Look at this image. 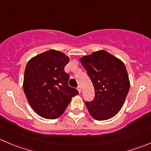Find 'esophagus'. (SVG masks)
Listing matches in <instances>:
<instances>
[{
    "label": "esophagus",
    "mask_w": 151,
    "mask_h": 151,
    "mask_svg": "<svg viewBox=\"0 0 151 151\" xmlns=\"http://www.w3.org/2000/svg\"><path fill=\"white\" fill-rule=\"evenodd\" d=\"M77 91H78V92H79V93H81V91H82V89H81V86H78V87H77Z\"/></svg>",
    "instance_id": "34e87169"
}]
</instances>
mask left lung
I'll use <instances>...</instances> for the list:
<instances>
[{
    "label": "left lung",
    "instance_id": "8db88e82",
    "mask_svg": "<svg viewBox=\"0 0 151 151\" xmlns=\"http://www.w3.org/2000/svg\"><path fill=\"white\" fill-rule=\"evenodd\" d=\"M80 60L95 90L94 99L86 102L89 114L98 121L114 117L122 108L130 88L125 64L105 50L92 52Z\"/></svg>",
    "mask_w": 151,
    "mask_h": 151
}]
</instances>
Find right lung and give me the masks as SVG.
<instances>
[{
  "instance_id": "right-lung-1",
  "label": "right lung",
  "mask_w": 151,
  "mask_h": 151,
  "mask_svg": "<svg viewBox=\"0 0 151 151\" xmlns=\"http://www.w3.org/2000/svg\"><path fill=\"white\" fill-rule=\"evenodd\" d=\"M70 59L60 51L49 50L31 58L26 66L23 87L27 100L39 116L55 119L64 113L71 98L79 93L68 86L64 71Z\"/></svg>"
}]
</instances>
